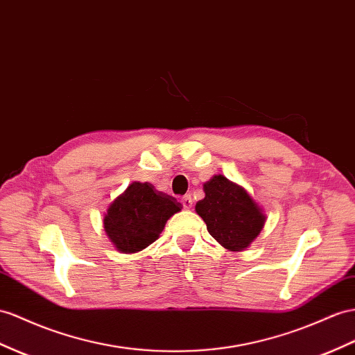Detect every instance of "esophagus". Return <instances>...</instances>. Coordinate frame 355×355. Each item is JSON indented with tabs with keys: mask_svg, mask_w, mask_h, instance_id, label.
<instances>
[{
	"mask_svg": "<svg viewBox=\"0 0 355 355\" xmlns=\"http://www.w3.org/2000/svg\"><path fill=\"white\" fill-rule=\"evenodd\" d=\"M181 204H183V207L186 208V210H190V208H192V205H193L192 196H190V195H186V196L181 198Z\"/></svg>",
	"mask_w": 355,
	"mask_h": 355,
	"instance_id": "34e87169",
	"label": "esophagus"
}]
</instances>
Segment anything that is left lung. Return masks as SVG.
Listing matches in <instances>:
<instances>
[{"instance_id": "left-lung-1", "label": "left lung", "mask_w": 355, "mask_h": 355, "mask_svg": "<svg viewBox=\"0 0 355 355\" xmlns=\"http://www.w3.org/2000/svg\"><path fill=\"white\" fill-rule=\"evenodd\" d=\"M204 193L195 210L211 237L231 252L246 250L267 220L261 205L243 186L220 174L204 183Z\"/></svg>"}]
</instances>
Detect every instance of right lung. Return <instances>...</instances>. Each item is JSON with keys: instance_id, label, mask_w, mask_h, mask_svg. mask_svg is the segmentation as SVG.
I'll return each mask as SVG.
<instances>
[{"instance_id": "add662e5", "label": "right lung", "mask_w": 355, "mask_h": 355, "mask_svg": "<svg viewBox=\"0 0 355 355\" xmlns=\"http://www.w3.org/2000/svg\"><path fill=\"white\" fill-rule=\"evenodd\" d=\"M181 208L175 198L157 192L153 184L133 181L109 204L103 228L118 252L138 253L160 237Z\"/></svg>"}]
</instances>
